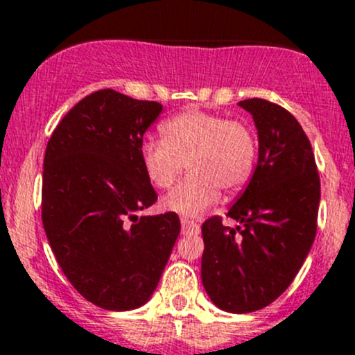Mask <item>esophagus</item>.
I'll return each instance as SVG.
<instances>
[{"label":"esophagus","mask_w":355,"mask_h":355,"mask_svg":"<svg viewBox=\"0 0 355 355\" xmlns=\"http://www.w3.org/2000/svg\"><path fill=\"white\" fill-rule=\"evenodd\" d=\"M182 230L184 231H196L200 230V223L198 220H194V218L191 217H182Z\"/></svg>","instance_id":"1"}]
</instances>
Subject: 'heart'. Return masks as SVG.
Segmentation results:
<instances>
[{"mask_svg":"<svg viewBox=\"0 0 355 355\" xmlns=\"http://www.w3.org/2000/svg\"><path fill=\"white\" fill-rule=\"evenodd\" d=\"M162 140H145L140 157L145 177L168 191L184 173L187 178L166 198V207L184 215L207 210L226 193L236 196L256 170L257 138L240 119L205 112H180L159 125Z\"/></svg>","mask_w":355,"mask_h":355,"instance_id":"b5f03b06","label":"heart"}]
</instances>
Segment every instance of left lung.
I'll return each instance as SVG.
<instances>
[{
    "label": "left lung",
    "mask_w": 355,
    "mask_h": 355,
    "mask_svg": "<svg viewBox=\"0 0 355 355\" xmlns=\"http://www.w3.org/2000/svg\"><path fill=\"white\" fill-rule=\"evenodd\" d=\"M259 135V162L226 217L201 226V280L210 300L231 313L273 303L294 280L317 233L320 178L306 132L291 112L263 98L238 103Z\"/></svg>",
    "instance_id": "8db88e82"
}]
</instances>
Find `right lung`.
<instances>
[{
  "label": "right lung",
  "instance_id": "add662e5",
  "mask_svg": "<svg viewBox=\"0 0 355 355\" xmlns=\"http://www.w3.org/2000/svg\"><path fill=\"white\" fill-rule=\"evenodd\" d=\"M162 105L101 89L75 105L51 135L42 223L62 273L105 310H132L157 287L178 233L175 211L138 217L157 193L140 150Z\"/></svg>",
  "mask_w": 355,
  "mask_h": 355
}]
</instances>
